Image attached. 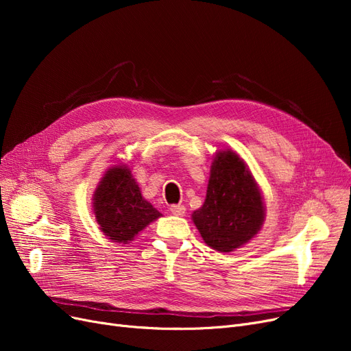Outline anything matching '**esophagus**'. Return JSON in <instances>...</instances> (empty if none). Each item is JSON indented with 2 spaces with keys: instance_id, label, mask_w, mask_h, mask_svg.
Here are the masks:
<instances>
[{
  "instance_id": "obj_1",
  "label": "esophagus",
  "mask_w": 351,
  "mask_h": 351,
  "mask_svg": "<svg viewBox=\"0 0 351 351\" xmlns=\"http://www.w3.org/2000/svg\"><path fill=\"white\" fill-rule=\"evenodd\" d=\"M169 210H171L173 215H184L186 208L184 205H171L169 206Z\"/></svg>"
}]
</instances>
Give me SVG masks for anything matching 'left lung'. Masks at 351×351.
<instances>
[{
  "mask_svg": "<svg viewBox=\"0 0 351 351\" xmlns=\"http://www.w3.org/2000/svg\"><path fill=\"white\" fill-rule=\"evenodd\" d=\"M192 217L202 239L219 252H232L258 234L265 218L262 196L237 154H217L205 204Z\"/></svg>",
  "mask_w": 351,
  "mask_h": 351,
  "instance_id": "left-lung-1",
  "label": "left lung"
}]
</instances>
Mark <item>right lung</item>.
Masks as SVG:
<instances>
[{
	"label": "right lung",
	"instance_id": "add662e5",
	"mask_svg": "<svg viewBox=\"0 0 351 351\" xmlns=\"http://www.w3.org/2000/svg\"><path fill=\"white\" fill-rule=\"evenodd\" d=\"M93 210L104 234L117 243H129L161 214L142 197L127 167L107 171L93 195Z\"/></svg>",
	"mask_w": 351,
	"mask_h": 351
}]
</instances>
